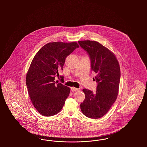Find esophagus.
I'll use <instances>...</instances> for the list:
<instances>
[{
  "instance_id": "1",
  "label": "esophagus",
  "mask_w": 147,
  "mask_h": 147,
  "mask_svg": "<svg viewBox=\"0 0 147 147\" xmlns=\"http://www.w3.org/2000/svg\"><path fill=\"white\" fill-rule=\"evenodd\" d=\"M71 91H77L79 90V89L76 88L75 87H72V88H71Z\"/></svg>"
}]
</instances>
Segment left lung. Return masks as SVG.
I'll return each instance as SVG.
<instances>
[{
    "label": "left lung",
    "instance_id": "obj_1",
    "mask_svg": "<svg viewBox=\"0 0 147 147\" xmlns=\"http://www.w3.org/2000/svg\"><path fill=\"white\" fill-rule=\"evenodd\" d=\"M80 46L89 55L91 70L96 74V92L83 89L85 95L80 109L85 116L93 119L105 115L115 102L119 94L120 67L114 53L95 41H79Z\"/></svg>",
    "mask_w": 147,
    "mask_h": 147
}]
</instances>
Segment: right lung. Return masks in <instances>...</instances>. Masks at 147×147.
<instances>
[{
    "label": "right lung",
    "mask_w": 147,
    "mask_h": 147,
    "mask_svg": "<svg viewBox=\"0 0 147 147\" xmlns=\"http://www.w3.org/2000/svg\"><path fill=\"white\" fill-rule=\"evenodd\" d=\"M78 47L76 42H49L34 57L26 74V83L32 104L43 116L58 113L68 97L70 88L55 79L63 70L65 58ZM61 77L63 82V77Z\"/></svg>",
    "instance_id": "1"
}]
</instances>
